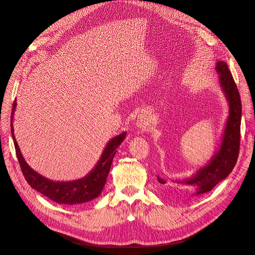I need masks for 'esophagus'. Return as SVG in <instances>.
<instances>
[{
	"label": "esophagus",
	"mask_w": 255,
	"mask_h": 255,
	"mask_svg": "<svg viewBox=\"0 0 255 255\" xmlns=\"http://www.w3.org/2000/svg\"><path fill=\"white\" fill-rule=\"evenodd\" d=\"M148 127V119L145 114H141L140 116H138V120H136V124H135V128L138 129H146V128Z\"/></svg>",
	"instance_id": "obj_1"
}]
</instances>
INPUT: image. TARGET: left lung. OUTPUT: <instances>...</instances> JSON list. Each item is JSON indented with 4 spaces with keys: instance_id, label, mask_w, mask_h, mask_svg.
Masks as SVG:
<instances>
[{
    "instance_id": "obj_1",
    "label": "left lung",
    "mask_w": 255,
    "mask_h": 255,
    "mask_svg": "<svg viewBox=\"0 0 255 255\" xmlns=\"http://www.w3.org/2000/svg\"><path fill=\"white\" fill-rule=\"evenodd\" d=\"M215 69L220 74V85L229 102L230 112L219 151L213 155L209 163L200 168L194 177L178 182L195 187V195L207 193L211 191L215 185L225 180L236 165L240 150L242 114L240 94L225 61H219ZM157 180L162 185L166 184V182L159 177H157Z\"/></svg>"
}]
</instances>
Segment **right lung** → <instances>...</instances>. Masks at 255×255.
I'll return each mask as SVG.
<instances>
[{"instance_id": "add662e5", "label": "right lung", "mask_w": 255, "mask_h": 255, "mask_svg": "<svg viewBox=\"0 0 255 255\" xmlns=\"http://www.w3.org/2000/svg\"><path fill=\"white\" fill-rule=\"evenodd\" d=\"M16 105L15 99L11 113V132L17 158L28 185L35 191L45 195L52 201L59 204H81L99 197L105 186L116 149L125 140L127 132H123L120 135L114 136L112 140L108 142L99 162L85 178L71 182H54L46 179L43 175L38 174L36 171L30 168L23 158L20 149H19L16 142L13 128V116Z\"/></svg>"}]
</instances>
